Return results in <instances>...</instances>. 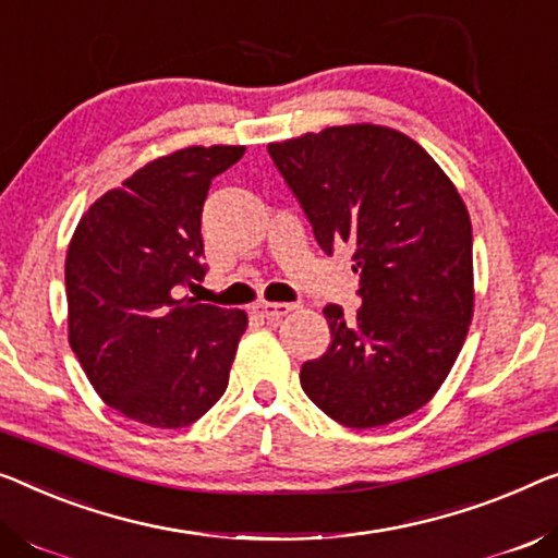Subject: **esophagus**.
I'll return each instance as SVG.
<instances>
[{
  "label": "esophagus",
  "mask_w": 558,
  "mask_h": 558,
  "mask_svg": "<svg viewBox=\"0 0 558 558\" xmlns=\"http://www.w3.org/2000/svg\"><path fill=\"white\" fill-rule=\"evenodd\" d=\"M295 311H298V305H293V303H257L253 307L255 315H260V318L270 320V323L286 318V315L295 313Z\"/></svg>",
  "instance_id": "esophagus-1"
}]
</instances>
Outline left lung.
<instances>
[{"instance_id":"obj_1","label":"left lung","mask_w":558,"mask_h":558,"mask_svg":"<svg viewBox=\"0 0 558 558\" xmlns=\"http://www.w3.org/2000/svg\"><path fill=\"white\" fill-rule=\"evenodd\" d=\"M268 153L328 255L353 247L355 320L328 305L330 345L303 363L305 396L348 428L411 415L444 386L473 318V235L451 178L384 124L305 132Z\"/></svg>"}]
</instances>
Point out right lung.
<instances>
[{"label": "right lung", "mask_w": 558, "mask_h": 558, "mask_svg": "<svg viewBox=\"0 0 558 558\" xmlns=\"http://www.w3.org/2000/svg\"><path fill=\"white\" fill-rule=\"evenodd\" d=\"M243 145L147 162L82 215L66 247V338L97 396L153 428H182L226 393L245 311L182 295L205 278L203 205Z\"/></svg>", "instance_id": "right-lung-1"}]
</instances>
